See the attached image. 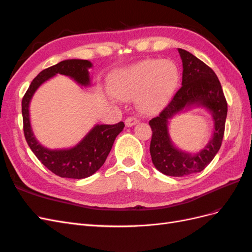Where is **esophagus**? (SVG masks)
<instances>
[{"mask_svg":"<svg viewBox=\"0 0 252 252\" xmlns=\"http://www.w3.org/2000/svg\"><path fill=\"white\" fill-rule=\"evenodd\" d=\"M138 123H139L138 119H135V118H133V117H129V118H127V119L125 120V125H126L127 127H131V126H133V125H135V124H138Z\"/></svg>","mask_w":252,"mask_h":252,"instance_id":"esophagus-1","label":"esophagus"}]
</instances>
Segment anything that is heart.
I'll return each instance as SVG.
<instances>
[{
  "mask_svg": "<svg viewBox=\"0 0 252 252\" xmlns=\"http://www.w3.org/2000/svg\"><path fill=\"white\" fill-rule=\"evenodd\" d=\"M179 70L168 61L145 60L114 71L109 80L111 94L121 100L139 96L144 113H158L170 102L179 85Z\"/></svg>",
  "mask_w": 252,
  "mask_h": 252,
  "instance_id": "heart-1",
  "label": "heart"
}]
</instances>
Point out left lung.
Segmentation results:
<instances>
[{
  "label": "left lung",
  "mask_w": 252,
  "mask_h": 252,
  "mask_svg": "<svg viewBox=\"0 0 252 252\" xmlns=\"http://www.w3.org/2000/svg\"><path fill=\"white\" fill-rule=\"evenodd\" d=\"M178 50L183 63L182 87L159 116L149 121L152 163L158 171L170 177L201 172L207 167L222 145L227 117V102L215 71L192 53L181 48ZM192 107L208 110L214 121L213 138L196 154L175 148L168 129L169 119Z\"/></svg>",
  "instance_id": "left-lung-1"
}]
</instances>
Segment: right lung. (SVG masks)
<instances>
[{
    "instance_id": "obj_1",
    "label": "right lung",
    "mask_w": 252,
    "mask_h": 252,
    "mask_svg": "<svg viewBox=\"0 0 252 252\" xmlns=\"http://www.w3.org/2000/svg\"><path fill=\"white\" fill-rule=\"evenodd\" d=\"M91 67L93 64L87 60L71 59L62 61L37 74L22 100L23 125L28 146L45 167L61 178L85 179L96 172L105 163L114 140L123 130L125 125L123 122L114 125L97 124L75 146L66 149H49L41 145L32 131L29 104L36 89L58 73L67 75L81 86H89L90 75L88 69Z\"/></svg>"
}]
</instances>
